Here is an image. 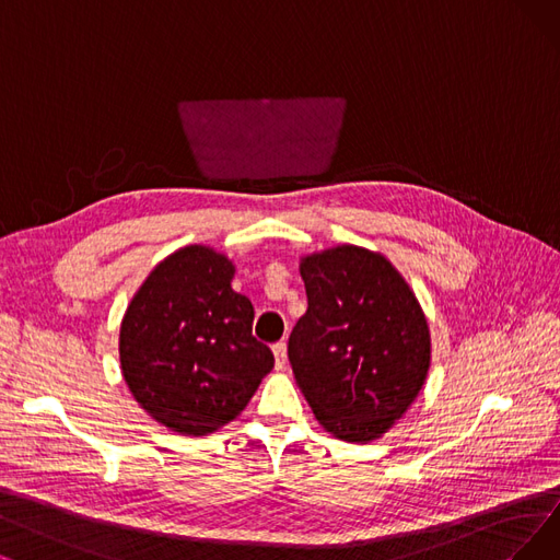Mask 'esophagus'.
I'll return each instance as SVG.
<instances>
[{
    "label": "esophagus",
    "mask_w": 560,
    "mask_h": 560,
    "mask_svg": "<svg viewBox=\"0 0 560 560\" xmlns=\"http://www.w3.org/2000/svg\"><path fill=\"white\" fill-rule=\"evenodd\" d=\"M273 355H276L278 370H282L287 365V342H276L273 345Z\"/></svg>",
    "instance_id": "34e87169"
}]
</instances>
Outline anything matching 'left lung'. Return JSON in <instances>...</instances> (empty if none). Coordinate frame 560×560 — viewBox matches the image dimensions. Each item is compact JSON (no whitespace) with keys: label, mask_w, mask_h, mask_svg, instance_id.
Segmentation results:
<instances>
[{"label":"left lung","mask_w":560,"mask_h":560,"mask_svg":"<svg viewBox=\"0 0 560 560\" xmlns=\"http://www.w3.org/2000/svg\"><path fill=\"white\" fill-rule=\"evenodd\" d=\"M301 278L307 310L287 347L296 384L326 432L374 441L428 378V319L397 268L358 245L303 257Z\"/></svg>","instance_id":"left-lung-1"}]
</instances>
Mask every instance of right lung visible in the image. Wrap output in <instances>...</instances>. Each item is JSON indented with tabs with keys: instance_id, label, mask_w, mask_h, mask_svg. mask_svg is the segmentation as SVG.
Returning a JSON list of instances; mask_svg holds the SVG:
<instances>
[{
	"instance_id": "obj_1",
	"label": "right lung",
	"mask_w": 560,
	"mask_h": 560,
	"mask_svg": "<svg viewBox=\"0 0 560 560\" xmlns=\"http://www.w3.org/2000/svg\"><path fill=\"white\" fill-rule=\"evenodd\" d=\"M232 278L225 255L188 245L153 268L124 315L121 374L140 407L172 432H215L273 370L271 349L253 338V303Z\"/></svg>"
}]
</instances>
